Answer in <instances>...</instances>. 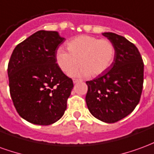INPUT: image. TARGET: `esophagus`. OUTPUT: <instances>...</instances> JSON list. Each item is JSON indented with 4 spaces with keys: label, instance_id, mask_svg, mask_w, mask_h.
Instances as JSON below:
<instances>
[{
    "label": "esophagus",
    "instance_id": "34e87169",
    "mask_svg": "<svg viewBox=\"0 0 154 154\" xmlns=\"http://www.w3.org/2000/svg\"><path fill=\"white\" fill-rule=\"evenodd\" d=\"M77 82H79V80H77V79H74L73 83L76 84V83H77Z\"/></svg>",
    "mask_w": 154,
    "mask_h": 154
}]
</instances>
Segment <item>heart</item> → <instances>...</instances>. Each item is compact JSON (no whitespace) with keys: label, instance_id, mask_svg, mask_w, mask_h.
Returning <instances> with one entry per match:
<instances>
[{"label":"heart","instance_id":"obj_1","mask_svg":"<svg viewBox=\"0 0 154 154\" xmlns=\"http://www.w3.org/2000/svg\"><path fill=\"white\" fill-rule=\"evenodd\" d=\"M67 50L62 48L56 53V62L61 70L70 75L79 63L82 67L73 77H97L108 70L116 56L112 42L90 35H80L67 43Z\"/></svg>","mask_w":154,"mask_h":154}]
</instances>
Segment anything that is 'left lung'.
Masks as SVG:
<instances>
[{
	"instance_id": "1",
	"label": "left lung",
	"mask_w": 154,
	"mask_h": 154,
	"mask_svg": "<svg viewBox=\"0 0 154 154\" xmlns=\"http://www.w3.org/2000/svg\"><path fill=\"white\" fill-rule=\"evenodd\" d=\"M116 56L108 70L88 81L86 102L91 114L105 123H115L129 115L139 104L143 83V63L135 45L125 37L106 32Z\"/></svg>"
}]
</instances>
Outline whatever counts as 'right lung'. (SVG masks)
Listing matches in <instances>:
<instances>
[{
  "label": "right lung",
  "instance_id": "right-lung-1",
  "mask_svg": "<svg viewBox=\"0 0 154 154\" xmlns=\"http://www.w3.org/2000/svg\"><path fill=\"white\" fill-rule=\"evenodd\" d=\"M64 40L58 32L39 30L13 50L7 70L10 93L18 114L28 122L52 125L67 109L73 82L56 63Z\"/></svg>",
  "mask_w": 154,
  "mask_h": 154
}]
</instances>
